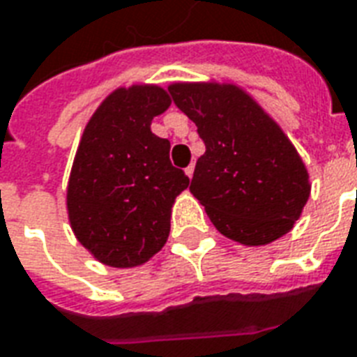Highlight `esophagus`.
Returning <instances> with one entry per match:
<instances>
[{
	"mask_svg": "<svg viewBox=\"0 0 357 357\" xmlns=\"http://www.w3.org/2000/svg\"><path fill=\"white\" fill-rule=\"evenodd\" d=\"M193 169H195V162H192V164H190L186 167V175L190 176V178H192V176H193Z\"/></svg>",
	"mask_w": 357,
	"mask_h": 357,
	"instance_id": "esophagus-1",
	"label": "esophagus"
}]
</instances>
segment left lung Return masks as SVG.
I'll use <instances>...</instances> for the list:
<instances>
[{
	"label": "left lung",
	"mask_w": 357,
	"mask_h": 357,
	"mask_svg": "<svg viewBox=\"0 0 357 357\" xmlns=\"http://www.w3.org/2000/svg\"><path fill=\"white\" fill-rule=\"evenodd\" d=\"M169 93L206 147L190 192L214 227L244 245H266L289 233L311 184L279 124L238 85L171 84Z\"/></svg>",
	"instance_id": "left-lung-1"
}]
</instances>
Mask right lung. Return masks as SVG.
Returning <instances> with one entry per match:
<instances>
[{
  "label": "right lung",
  "instance_id": "1",
  "mask_svg": "<svg viewBox=\"0 0 357 357\" xmlns=\"http://www.w3.org/2000/svg\"><path fill=\"white\" fill-rule=\"evenodd\" d=\"M171 106L160 85L119 87L85 126L66 186L68 222L96 261L147 262L167 242L171 208L190 178L171 165V143L151 132Z\"/></svg>",
  "mask_w": 357,
  "mask_h": 357
}]
</instances>
